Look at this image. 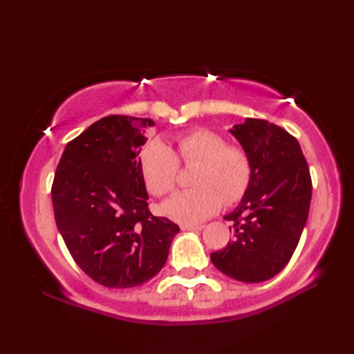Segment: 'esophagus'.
Instances as JSON below:
<instances>
[{
  "mask_svg": "<svg viewBox=\"0 0 354 354\" xmlns=\"http://www.w3.org/2000/svg\"><path fill=\"white\" fill-rule=\"evenodd\" d=\"M202 228H204L202 225H187V223L181 225L183 231H201Z\"/></svg>",
  "mask_w": 354,
  "mask_h": 354,
  "instance_id": "34e87169",
  "label": "esophagus"
}]
</instances>
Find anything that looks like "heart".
Returning <instances> with one entry per match:
<instances>
[{
    "mask_svg": "<svg viewBox=\"0 0 354 354\" xmlns=\"http://www.w3.org/2000/svg\"><path fill=\"white\" fill-rule=\"evenodd\" d=\"M176 154L162 141H152L140 155L141 176L147 190L164 196L176 184L179 161L199 162L194 189L179 190L162 204L164 214L179 223L194 225L243 196L251 181V161L243 149L228 146L227 140L208 129H196L175 140Z\"/></svg>",
    "mask_w": 354,
    "mask_h": 354,
    "instance_id": "b5f03b06",
    "label": "heart"
}]
</instances>
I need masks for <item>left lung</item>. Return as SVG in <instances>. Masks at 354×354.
Listing matches in <instances>:
<instances>
[{"instance_id": "left-lung-1", "label": "left lung", "mask_w": 354, "mask_h": 354, "mask_svg": "<svg viewBox=\"0 0 354 354\" xmlns=\"http://www.w3.org/2000/svg\"><path fill=\"white\" fill-rule=\"evenodd\" d=\"M230 132L252 171L240 204L225 216L232 239L212 261L237 281H266L288 265L301 237L312 199L309 165L297 138L266 120L246 118Z\"/></svg>"}]
</instances>
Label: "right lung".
<instances>
[{
  "instance_id": "1",
  "label": "right lung",
  "mask_w": 354,
  "mask_h": 354,
  "mask_svg": "<svg viewBox=\"0 0 354 354\" xmlns=\"http://www.w3.org/2000/svg\"><path fill=\"white\" fill-rule=\"evenodd\" d=\"M150 118L109 115L66 145L51 201L71 257L95 283L135 288L167 261L179 227L147 209L140 150Z\"/></svg>"
}]
</instances>
